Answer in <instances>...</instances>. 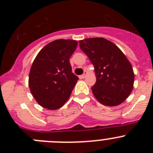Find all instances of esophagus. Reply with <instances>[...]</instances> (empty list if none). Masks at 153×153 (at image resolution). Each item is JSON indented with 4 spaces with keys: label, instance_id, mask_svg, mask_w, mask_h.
<instances>
[{
    "label": "esophagus",
    "instance_id": "1",
    "mask_svg": "<svg viewBox=\"0 0 153 153\" xmlns=\"http://www.w3.org/2000/svg\"><path fill=\"white\" fill-rule=\"evenodd\" d=\"M86 74H87V72H86V71H85V72H84V74H83V75L79 76V78H80V79H84V78L86 77Z\"/></svg>",
    "mask_w": 153,
    "mask_h": 153
}]
</instances>
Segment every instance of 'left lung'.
Masks as SVG:
<instances>
[{"label": "left lung", "mask_w": 153, "mask_h": 153, "mask_svg": "<svg viewBox=\"0 0 153 153\" xmlns=\"http://www.w3.org/2000/svg\"><path fill=\"white\" fill-rule=\"evenodd\" d=\"M79 47L94 67L97 81L91 89L96 99L108 106L124 102L133 89L134 73L121 50L102 37L79 40Z\"/></svg>", "instance_id": "8db88e82"}]
</instances>
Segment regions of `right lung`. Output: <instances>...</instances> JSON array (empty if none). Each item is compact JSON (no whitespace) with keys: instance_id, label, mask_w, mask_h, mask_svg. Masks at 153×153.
Wrapping results in <instances>:
<instances>
[{"instance_id":"add662e5","label":"right lung","mask_w":153,"mask_h":153,"mask_svg":"<svg viewBox=\"0 0 153 153\" xmlns=\"http://www.w3.org/2000/svg\"><path fill=\"white\" fill-rule=\"evenodd\" d=\"M77 47L74 40H56L40 50L29 74L31 93L40 106L57 109L67 102L79 79L72 73L70 57Z\"/></svg>"}]
</instances>
